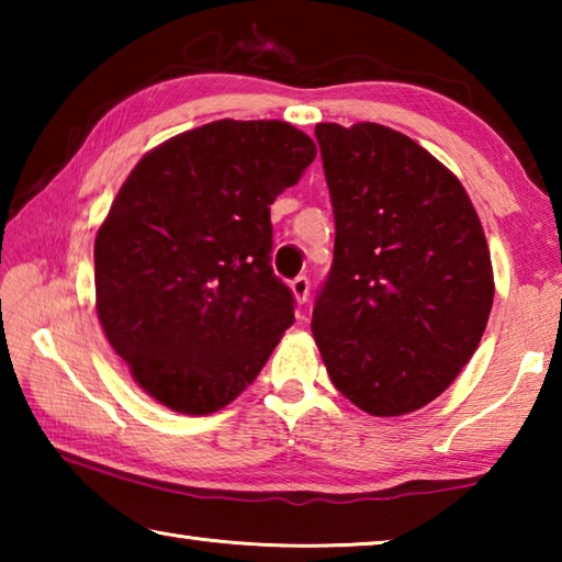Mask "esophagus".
Returning <instances> with one entry per match:
<instances>
[{
	"label": "esophagus",
	"instance_id": "1",
	"mask_svg": "<svg viewBox=\"0 0 562 562\" xmlns=\"http://www.w3.org/2000/svg\"><path fill=\"white\" fill-rule=\"evenodd\" d=\"M290 290L294 294V300H297L300 304H304V302H307V297H310V280L304 278V274H300V278H294L290 282Z\"/></svg>",
	"mask_w": 562,
	"mask_h": 562
}]
</instances>
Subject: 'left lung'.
I'll use <instances>...</instances> for the list:
<instances>
[{
    "instance_id": "obj_1",
    "label": "left lung",
    "mask_w": 562,
    "mask_h": 562,
    "mask_svg": "<svg viewBox=\"0 0 562 562\" xmlns=\"http://www.w3.org/2000/svg\"><path fill=\"white\" fill-rule=\"evenodd\" d=\"M315 136L337 237L312 335L331 384L361 412H416L486 329V235L459 178L404 133L317 123Z\"/></svg>"
}]
</instances>
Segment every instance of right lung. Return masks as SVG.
Here are the masks:
<instances>
[{
  "label": "right lung",
  "mask_w": 562,
  "mask_h": 562,
  "mask_svg": "<svg viewBox=\"0 0 562 562\" xmlns=\"http://www.w3.org/2000/svg\"><path fill=\"white\" fill-rule=\"evenodd\" d=\"M315 156L290 123L223 119L160 144L121 186L93 245L97 312L158 404L227 406L294 322L270 265V205Z\"/></svg>",
  "instance_id": "right-lung-1"
}]
</instances>
